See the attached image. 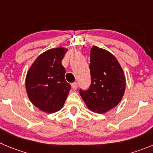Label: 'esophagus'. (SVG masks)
Segmentation results:
<instances>
[{
	"label": "esophagus",
	"mask_w": 153,
	"mask_h": 153,
	"mask_svg": "<svg viewBox=\"0 0 153 153\" xmlns=\"http://www.w3.org/2000/svg\"><path fill=\"white\" fill-rule=\"evenodd\" d=\"M72 88L74 91H75V90L77 89V88H78V83H77V82H74V83H72Z\"/></svg>",
	"instance_id": "1"
}]
</instances>
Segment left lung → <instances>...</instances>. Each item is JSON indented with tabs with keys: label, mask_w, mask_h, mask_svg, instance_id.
Returning a JSON list of instances; mask_svg holds the SVG:
<instances>
[{
	"label": "left lung",
	"mask_w": 153,
	"mask_h": 153,
	"mask_svg": "<svg viewBox=\"0 0 153 153\" xmlns=\"http://www.w3.org/2000/svg\"><path fill=\"white\" fill-rule=\"evenodd\" d=\"M91 82L88 90H79L91 111L104 113L116 106L125 90V77L117 59L109 51L93 46L90 53Z\"/></svg>",
	"instance_id": "8db88e82"
}]
</instances>
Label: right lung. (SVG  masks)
<instances>
[{"instance_id":"add662e5","label":"right lung","mask_w":153,"mask_h":153,"mask_svg":"<svg viewBox=\"0 0 153 153\" xmlns=\"http://www.w3.org/2000/svg\"><path fill=\"white\" fill-rule=\"evenodd\" d=\"M67 50H48L35 59L25 78L27 94L31 102L41 110L53 113L62 108L71 85L65 79L62 65Z\"/></svg>"}]
</instances>
